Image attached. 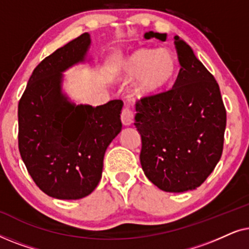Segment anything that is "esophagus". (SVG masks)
Instances as JSON below:
<instances>
[{
    "instance_id": "34e87169",
    "label": "esophagus",
    "mask_w": 249,
    "mask_h": 249,
    "mask_svg": "<svg viewBox=\"0 0 249 249\" xmlns=\"http://www.w3.org/2000/svg\"><path fill=\"white\" fill-rule=\"evenodd\" d=\"M121 122L124 125H131L132 122H134V113L127 107H124V110H122Z\"/></svg>"
}]
</instances>
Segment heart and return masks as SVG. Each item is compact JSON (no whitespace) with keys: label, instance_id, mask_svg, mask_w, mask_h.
<instances>
[{"label":"heart","instance_id":"obj_1","mask_svg":"<svg viewBox=\"0 0 249 249\" xmlns=\"http://www.w3.org/2000/svg\"><path fill=\"white\" fill-rule=\"evenodd\" d=\"M178 57L172 51L141 47L118 61L114 77L122 84L136 80V96L151 98L169 87L178 73Z\"/></svg>","mask_w":249,"mask_h":249}]
</instances>
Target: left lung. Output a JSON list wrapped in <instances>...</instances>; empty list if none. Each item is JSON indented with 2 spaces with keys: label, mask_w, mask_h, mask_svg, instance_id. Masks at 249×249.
I'll list each match as a JSON object with an SVG mask.
<instances>
[{
  "label": "left lung",
  "mask_w": 249,
  "mask_h": 249,
  "mask_svg": "<svg viewBox=\"0 0 249 249\" xmlns=\"http://www.w3.org/2000/svg\"><path fill=\"white\" fill-rule=\"evenodd\" d=\"M166 39L148 32L144 38ZM180 71L171 90L136 104L135 125L142 137L141 164L161 190L183 193L205 181L220 161L227 112L214 77L179 36Z\"/></svg>",
  "instance_id": "1"
}]
</instances>
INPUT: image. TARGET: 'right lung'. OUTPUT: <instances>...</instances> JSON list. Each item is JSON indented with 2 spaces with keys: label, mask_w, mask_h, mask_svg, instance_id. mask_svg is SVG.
<instances>
[{
  "label": "right lung",
  "mask_w": 249,
  "mask_h": 249,
  "mask_svg": "<svg viewBox=\"0 0 249 249\" xmlns=\"http://www.w3.org/2000/svg\"><path fill=\"white\" fill-rule=\"evenodd\" d=\"M90 44L85 33L45 57L19 101L20 155L36 185L53 198L80 199L93 193L105 151L122 128V101L93 107L76 104L63 91V72L90 62Z\"/></svg>",
  "instance_id": "obj_1"
}]
</instances>
